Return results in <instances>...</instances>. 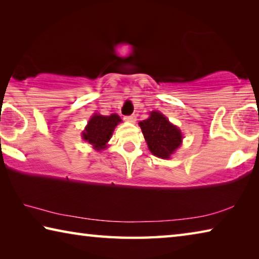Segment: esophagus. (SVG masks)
<instances>
[{
  "label": "esophagus",
  "mask_w": 259,
  "mask_h": 259,
  "mask_svg": "<svg viewBox=\"0 0 259 259\" xmlns=\"http://www.w3.org/2000/svg\"><path fill=\"white\" fill-rule=\"evenodd\" d=\"M124 119L128 121V122H131V123H134V122L136 121V116L135 115H128V116H125Z\"/></svg>",
  "instance_id": "esophagus-1"
}]
</instances>
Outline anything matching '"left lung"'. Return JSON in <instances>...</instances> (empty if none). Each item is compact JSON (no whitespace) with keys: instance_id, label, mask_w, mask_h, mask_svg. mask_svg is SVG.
I'll return each mask as SVG.
<instances>
[{"instance_id":"8db88e82","label":"left lung","mask_w":259,"mask_h":259,"mask_svg":"<svg viewBox=\"0 0 259 259\" xmlns=\"http://www.w3.org/2000/svg\"><path fill=\"white\" fill-rule=\"evenodd\" d=\"M150 151L157 157L169 159L181 145L183 136L160 112H152L147 120L139 122Z\"/></svg>"}]
</instances>
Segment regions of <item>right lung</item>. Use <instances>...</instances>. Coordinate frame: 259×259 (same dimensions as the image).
I'll use <instances>...</instances> for the list:
<instances>
[{"label":"right lung","instance_id":"add662e5","mask_svg":"<svg viewBox=\"0 0 259 259\" xmlns=\"http://www.w3.org/2000/svg\"><path fill=\"white\" fill-rule=\"evenodd\" d=\"M119 122H121V119L117 114H112L109 116L95 114L83 131V139L90 143L97 151L104 150Z\"/></svg>","mask_w":259,"mask_h":259}]
</instances>
